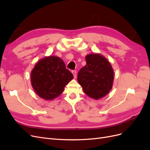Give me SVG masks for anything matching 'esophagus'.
<instances>
[{
	"mask_svg": "<svg viewBox=\"0 0 150 150\" xmlns=\"http://www.w3.org/2000/svg\"><path fill=\"white\" fill-rule=\"evenodd\" d=\"M72 74H73V76H74V78H76V77H77V72H76V71H72Z\"/></svg>",
	"mask_w": 150,
	"mask_h": 150,
	"instance_id": "1",
	"label": "esophagus"
}]
</instances>
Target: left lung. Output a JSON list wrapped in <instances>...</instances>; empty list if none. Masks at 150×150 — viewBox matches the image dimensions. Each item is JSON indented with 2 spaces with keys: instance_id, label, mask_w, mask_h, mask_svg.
Returning a JSON list of instances; mask_svg holds the SVG:
<instances>
[{
  "instance_id": "1",
  "label": "left lung",
  "mask_w": 150,
  "mask_h": 150,
  "mask_svg": "<svg viewBox=\"0 0 150 150\" xmlns=\"http://www.w3.org/2000/svg\"><path fill=\"white\" fill-rule=\"evenodd\" d=\"M85 59L86 65L79 71L78 81L87 96L98 100L111 90L114 70L110 61L99 53L88 54Z\"/></svg>"
}]
</instances>
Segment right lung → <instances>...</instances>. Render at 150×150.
<instances>
[{
	"label": "right lung",
	"instance_id": "right-lung-1",
	"mask_svg": "<svg viewBox=\"0 0 150 150\" xmlns=\"http://www.w3.org/2000/svg\"><path fill=\"white\" fill-rule=\"evenodd\" d=\"M73 78L64 61L54 56L40 59L30 72V82L34 91L47 101L60 96Z\"/></svg>",
	"mask_w": 150,
	"mask_h": 150
}]
</instances>
